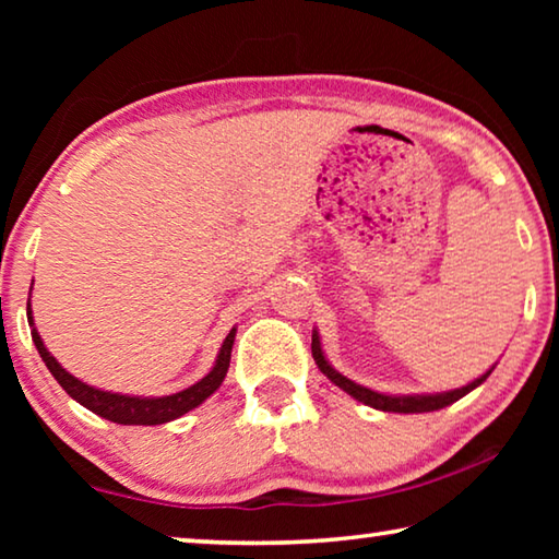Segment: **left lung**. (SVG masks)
<instances>
[{
    "mask_svg": "<svg viewBox=\"0 0 559 559\" xmlns=\"http://www.w3.org/2000/svg\"><path fill=\"white\" fill-rule=\"evenodd\" d=\"M310 349H313V359H316L318 370L323 372L335 386H340V390L347 392L349 396H353V400L372 406V409L394 412V414H424V412L443 409V406L459 402L461 396H466L468 392L476 390L478 384H484L488 380V374L496 370V365H493L488 372L476 377V380L468 382L466 386H459V390H449V392H437V394H382V392L370 390V386H362V384H357L353 380H347L345 374H340L335 367L328 362L323 347H320L318 330H313V345H310Z\"/></svg>",
    "mask_w": 559,
    "mask_h": 559,
    "instance_id": "left-lung-1",
    "label": "left lung"
}]
</instances>
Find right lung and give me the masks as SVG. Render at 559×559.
Returning <instances> with one entry per match:
<instances>
[{
	"label": "right lung",
	"mask_w": 559,
	"mask_h": 559,
	"mask_svg": "<svg viewBox=\"0 0 559 559\" xmlns=\"http://www.w3.org/2000/svg\"><path fill=\"white\" fill-rule=\"evenodd\" d=\"M26 318H29L32 340H34L36 349H39V355L46 362V367H49V372L53 374V380L63 386L66 394H69L71 400L86 406V409H91L93 414L103 416V419L126 424V427H155V424H167L173 419H179V416L187 412L197 409V406H200L206 396H212L222 386L226 370H229L231 347H234V337H236V328H231L229 335H226V340L222 343V349H219V355H216V362L210 370V374H204L197 384L187 386V390L177 392V394H167V396H132V394L98 390V386L81 382L79 377H73L71 372L63 370V367L59 365V359H56L49 349H46L39 330L34 328L32 293H29V302H26Z\"/></svg>",
	"instance_id": "1"
}]
</instances>
